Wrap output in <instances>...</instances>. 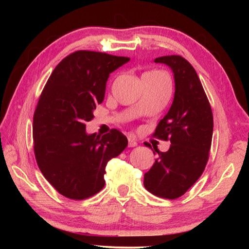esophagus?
<instances>
[{"label": "esophagus", "mask_w": 249, "mask_h": 249, "mask_svg": "<svg viewBox=\"0 0 249 249\" xmlns=\"http://www.w3.org/2000/svg\"><path fill=\"white\" fill-rule=\"evenodd\" d=\"M137 146V142L132 137H128V147H135Z\"/></svg>", "instance_id": "1"}]
</instances>
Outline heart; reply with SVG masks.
<instances>
[{
	"label": "heart",
	"instance_id": "obj_1",
	"mask_svg": "<svg viewBox=\"0 0 249 249\" xmlns=\"http://www.w3.org/2000/svg\"><path fill=\"white\" fill-rule=\"evenodd\" d=\"M145 74H147V75H154V77H165V78H168L167 74L165 72H161V71H158V70L149 71V72H146Z\"/></svg>",
	"mask_w": 249,
	"mask_h": 249
}]
</instances>
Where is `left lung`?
Returning a JSON list of instances; mask_svg holds the SVG:
<instances>
[{
    "label": "left lung",
    "mask_w": 249,
    "mask_h": 249,
    "mask_svg": "<svg viewBox=\"0 0 249 249\" xmlns=\"http://www.w3.org/2000/svg\"><path fill=\"white\" fill-rule=\"evenodd\" d=\"M154 61L168 66L174 73V101L154 134L170 140L171 145L166 153L155 149L158 158L145 174L144 185L155 196L177 199L203 174L212 142L213 115L196 71L184 58L163 56Z\"/></svg>",
    "instance_id": "8db88e82"
}]
</instances>
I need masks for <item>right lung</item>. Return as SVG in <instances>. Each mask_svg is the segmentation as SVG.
Returning a JSON list of instances; mask_svg holds the SVG:
<instances>
[{
  "label": "right lung",
  "instance_id": "add662e5",
  "mask_svg": "<svg viewBox=\"0 0 249 249\" xmlns=\"http://www.w3.org/2000/svg\"><path fill=\"white\" fill-rule=\"evenodd\" d=\"M127 57L79 50L66 57L50 75L33 120L34 150L46 180L66 197L83 200L104 187L105 167L128 142L120 130L88 134L104 100L107 81Z\"/></svg>",
  "mask_w": 249,
  "mask_h": 249
}]
</instances>
